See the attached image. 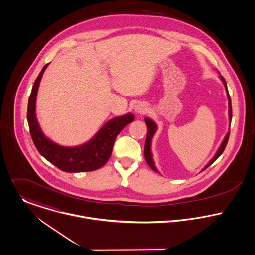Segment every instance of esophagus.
<instances>
[{"label": "esophagus", "mask_w": 255, "mask_h": 255, "mask_svg": "<svg viewBox=\"0 0 255 255\" xmlns=\"http://www.w3.org/2000/svg\"><path fill=\"white\" fill-rule=\"evenodd\" d=\"M146 111H147V106H146L144 103L142 102H138L135 104L134 106V112L136 114H144Z\"/></svg>", "instance_id": "obj_1"}]
</instances>
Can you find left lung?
I'll return each instance as SVG.
<instances>
[{"instance_id":"8db88e82","label":"left lung","mask_w":255,"mask_h":255,"mask_svg":"<svg viewBox=\"0 0 255 255\" xmlns=\"http://www.w3.org/2000/svg\"><path fill=\"white\" fill-rule=\"evenodd\" d=\"M219 74H220V76H219L220 79H221L222 82L224 83V86H225V88H226V93H227V96H228V101H229V122H230V123H229V124H230L229 126L231 127L232 116H233V114H232V102H231V98H230V95H229V91H228V87H227L226 80H225L224 77L221 75V73H219ZM144 121H145L146 126H147V135H146L145 144H144V158H145L146 162H147L148 166H149L154 172L160 174L159 171L157 170L156 166H155V163H154V160H153V154H152V150H151L152 139H153L154 134H155L156 131H157L158 127H157L156 123H155L152 119H150V118H145ZM229 136H230V130H229V131L227 132V134L225 135V137H224V139H223L221 145L219 146L218 150H217V152L215 153V155L213 156V158H212V159L208 162V164L201 170V172L204 171L205 169H207L211 164H213V163L218 159L219 156L224 152V150H225V148H226V145H227V143H228V140H229Z\"/></svg>"}]
</instances>
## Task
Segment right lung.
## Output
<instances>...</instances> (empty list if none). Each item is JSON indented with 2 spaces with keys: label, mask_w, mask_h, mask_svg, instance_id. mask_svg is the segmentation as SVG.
<instances>
[{
  "label": "right lung",
  "mask_w": 255,
  "mask_h": 255,
  "mask_svg": "<svg viewBox=\"0 0 255 255\" xmlns=\"http://www.w3.org/2000/svg\"><path fill=\"white\" fill-rule=\"evenodd\" d=\"M48 66L49 64L39 73L28 100L27 122L34 145L46 160L64 172H91L103 167L111 157L118 134L134 120L133 114L128 113L111 119L83 144L64 146L56 143L44 134L36 117L37 92L42 75Z\"/></svg>",
  "instance_id": "right-lung-1"
}]
</instances>
